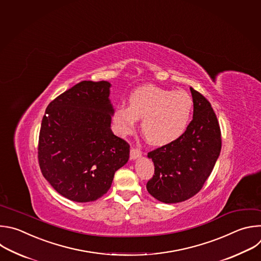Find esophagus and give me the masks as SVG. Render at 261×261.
I'll return each instance as SVG.
<instances>
[{"mask_svg":"<svg viewBox=\"0 0 261 261\" xmlns=\"http://www.w3.org/2000/svg\"><path fill=\"white\" fill-rule=\"evenodd\" d=\"M141 154H142V151L139 148H136V147L130 148V159L132 160L138 159L139 156H141Z\"/></svg>","mask_w":261,"mask_h":261,"instance_id":"esophagus-1","label":"esophagus"}]
</instances>
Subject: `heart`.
Wrapping results in <instances>:
<instances>
[{
    "label": "heart",
    "instance_id": "heart-1",
    "mask_svg": "<svg viewBox=\"0 0 261 261\" xmlns=\"http://www.w3.org/2000/svg\"><path fill=\"white\" fill-rule=\"evenodd\" d=\"M193 109V99L185 90H172L146 85L128 97V107L116 108L113 119L121 136L133 134L138 119L145 139L153 145H166L186 130Z\"/></svg>",
    "mask_w": 261,
    "mask_h": 261
}]
</instances>
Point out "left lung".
Listing matches in <instances>:
<instances>
[{"label":"left lung","instance_id":"8db88e82","mask_svg":"<svg viewBox=\"0 0 261 261\" xmlns=\"http://www.w3.org/2000/svg\"><path fill=\"white\" fill-rule=\"evenodd\" d=\"M193 118L176 141L148 152L154 175L147 182L148 192L166 203L195 195L211 175L221 151V130L217 116L200 92L190 87Z\"/></svg>","mask_w":261,"mask_h":261}]
</instances>
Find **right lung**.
I'll use <instances>...</instances> for the list:
<instances>
[{
  "instance_id": "obj_1",
  "label": "right lung",
  "mask_w": 261,
  "mask_h": 261,
  "mask_svg": "<svg viewBox=\"0 0 261 261\" xmlns=\"http://www.w3.org/2000/svg\"><path fill=\"white\" fill-rule=\"evenodd\" d=\"M110 83L81 81L50 101L43 116L38 162L60 194L93 201L111 187L129 158V144L110 128Z\"/></svg>"
}]
</instances>
